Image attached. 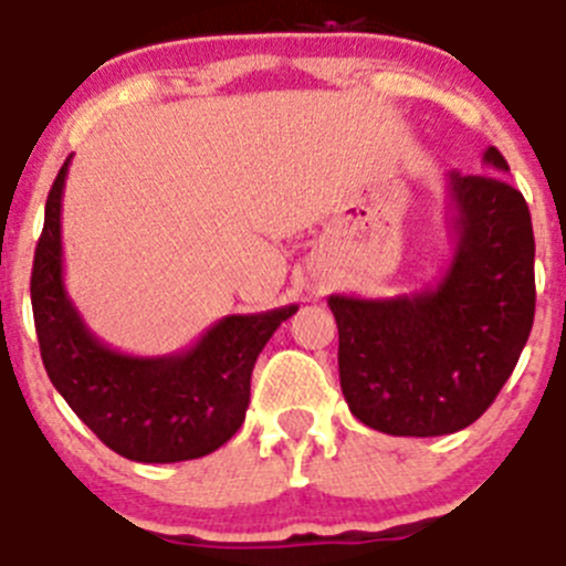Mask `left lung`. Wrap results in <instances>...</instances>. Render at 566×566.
I'll return each mask as SVG.
<instances>
[{
    "label": "left lung",
    "mask_w": 566,
    "mask_h": 566,
    "mask_svg": "<svg viewBox=\"0 0 566 566\" xmlns=\"http://www.w3.org/2000/svg\"><path fill=\"white\" fill-rule=\"evenodd\" d=\"M483 166L509 171L494 147ZM455 250L430 286L397 297L331 294L338 378L355 419L389 436L475 422L514 373L536 308L534 228L500 175L444 177Z\"/></svg>",
    "instance_id": "1"
}]
</instances>
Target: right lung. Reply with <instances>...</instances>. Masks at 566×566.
Listing matches in <instances>:
<instances>
[{
	"instance_id": "1",
	"label": "right lung",
	"mask_w": 566,
	"mask_h": 566,
	"mask_svg": "<svg viewBox=\"0 0 566 566\" xmlns=\"http://www.w3.org/2000/svg\"><path fill=\"white\" fill-rule=\"evenodd\" d=\"M69 164L72 155L46 197L30 280L46 375L113 453L142 464L202 459L241 428L258 355L300 305L230 314L171 355L149 358L107 347L74 308L63 280L61 208Z\"/></svg>"
}]
</instances>
